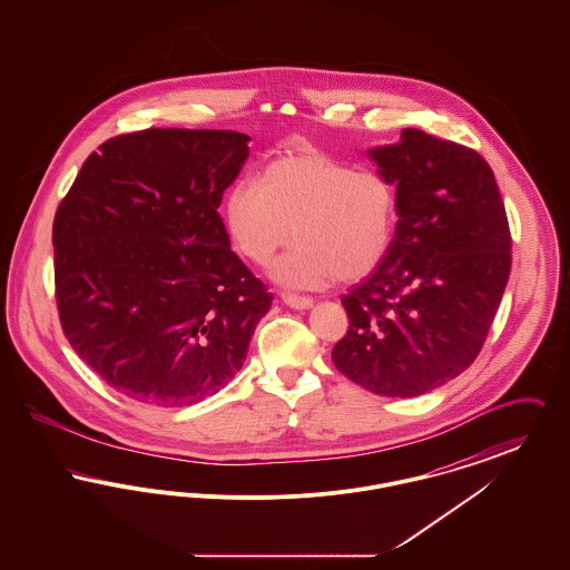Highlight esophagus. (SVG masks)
<instances>
[{
  "label": "esophagus",
  "instance_id": "obj_1",
  "mask_svg": "<svg viewBox=\"0 0 570 570\" xmlns=\"http://www.w3.org/2000/svg\"><path fill=\"white\" fill-rule=\"evenodd\" d=\"M282 301L293 309H309L314 305V301L309 297H297V295H286V293L282 295Z\"/></svg>",
  "mask_w": 570,
  "mask_h": 570
}]
</instances>
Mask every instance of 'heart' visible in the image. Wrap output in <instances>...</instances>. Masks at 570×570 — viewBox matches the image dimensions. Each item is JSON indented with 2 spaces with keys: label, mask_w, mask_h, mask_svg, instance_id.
Here are the masks:
<instances>
[{
  "label": "heart",
  "mask_w": 570,
  "mask_h": 570,
  "mask_svg": "<svg viewBox=\"0 0 570 570\" xmlns=\"http://www.w3.org/2000/svg\"><path fill=\"white\" fill-rule=\"evenodd\" d=\"M228 235L247 261H275L273 279L286 288L318 291L374 272L393 244L397 190L372 168H356L314 147L267 164L256 181H237L224 200Z\"/></svg>",
  "instance_id": "1"
}]
</instances>
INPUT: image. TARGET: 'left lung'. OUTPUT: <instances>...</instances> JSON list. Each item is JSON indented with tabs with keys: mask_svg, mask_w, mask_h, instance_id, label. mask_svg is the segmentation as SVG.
Wrapping results in <instances>:
<instances>
[{
	"mask_svg": "<svg viewBox=\"0 0 570 570\" xmlns=\"http://www.w3.org/2000/svg\"><path fill=\"white\" fill-rule=\"evenodd\" d=\"M397 190L379 269L342 297L335 367L386 397H414L479 356L511 273V230L493 170L470 147L406 128L370 151Z\"/></svg>",
	"mask_w": 570,
	"mask_h": 570,
	"instance_id": "8db88e82",
	"label": "left lung"
}]
</instances>
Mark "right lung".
<instances>
[{
	"mask_svg": "<svg viewBox=\"0 0 570 570\" xmlns=\"http://www.w3.org/2000/svg\"><path fill=\"white\" fill-rule=\"evenodd\" d=\"M249 136L149 128L94 151L53 222L55 301L75 353L158 407L216 395L244 365L273 295L217 214Z\"/></svg>",
	"mask_w": 570,
	"mask_h": 570,
	"instance_id": "1",
	"label": "right lung"
}]
</instances>
